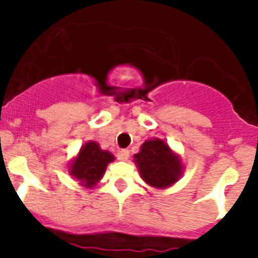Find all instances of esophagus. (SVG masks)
<instances>
[{
    "label": "esophagus",
    "mask_w": 258,
    "mask_h": 258,
    "mask_svg": "<svg viewBox=\"0 0 258 258\" xmlns=\"http://www.w3.org/2000/svg\"><path fill=\"white\" fill-rule=\"evenodd\" d=\"M117 159L118 160L126 161L127 159H129V151H127V150H121V151L117 154Z\"/></svg>",
    "instance_id": "34e87169"
}]
</instances>
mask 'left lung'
Here are the masks:
<instances>
[{
	"label": "left lung",
	"mask_w": 258,
	"mask_h": 258,
	"mask_svg": "<svg viewBox=\"0 0 258 258\" xmlns=\"http://www.w3.org/2000/svg\"><path fill=\"white\" fill-rule=\"evenodd\" d=\"M134 163L143 181L156 188L172 186L183 170L178 155L159 138L146 141L141 146V151L134 155Z\"/></svg>",
	"instance_id": "1"
}]
</instances>
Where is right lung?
<instances>
[{"mask_svg":"<svg viewBox=\"0 0 258 258\" xmlns=\"http://www.w3.org/2000/svg\"><path fill=\"white\" fill-rule=\"evenodd\" d=\"M115 157L111 152L101 150L97 142L89 141L81 147L79 155L70 165V174L81 186L93 187L103 177L106 168Z\"/></svg>","mask_w":258,"mask_h":258,"instance_id":"right-lung-1","label":"right lung"}]
</instances>
